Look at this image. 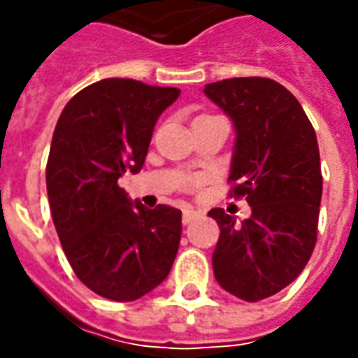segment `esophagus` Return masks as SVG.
Returning a JSON list of instances; mask_svg holds the SVG:
<instances>
[{
  "instance_id": "obj_1",
  "label": "esophagus",
  "mask_w": 358,
  "mask_h": 358,
  "mask_svg": "<svg viewBox=\"0 0 358 358\" xmlns=\"http://www.w3.org/2000/svg\"><path fill=\"white\" fill-rule=\"evenodd\" d=\"M199 215V211H195V209H191V207H187V209H183V223H191L195 217Z\"/></svg>"
}]
</instances>
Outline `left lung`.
I'll list each match as a JSON object with an SVG mask.
<instances>
[{
  "instance_id": "8db88e82",
  "label": "left lung",
  "mask_w": 358,
  "mask_h": 358,
  "mask_svg": "<svg viewBox=\"0 0 358 358\" xmlns=\"http://www.w3.org/2000/svg\"><path fill=\"white\" fill-rule=\"evenodd\" d=\"M235 127L229 181L251 217L237 223L211 209L221 235L213 251L217 282L243 301H261L295 281L315 243L323 175L317 135L301 103L267 77L205 85Z\"/></svg>"
}]
</instances>
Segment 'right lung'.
Here are the masks:
<instances>
[{
	"mask_svg": "<svg viewBox=\"0 0 358 358\" xmlns=\"http://www.w3.org/2000/svg\"><path fill=\"white\" fill-rule=\"evenodd\" d=\"M177 87L101 79L69 99L53 131L48 197L79 281L111 301H135L165 281L181 241V211L147 209L117 185L143 167L159 115Z\"/></svg>",
	"mask_w": 358,
	"mask_h": 358,
	"instance_id": "add662e5",
	"label": "right lung"
}]
</instances>
